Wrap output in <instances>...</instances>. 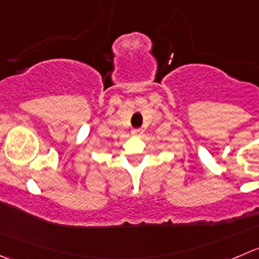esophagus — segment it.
<instances>
[{
  "label": "esophagus",
  "instance_id": "1",
  "mask_svg": "<svg viewBox=\"0 0 259 259\" xmlns=\"http://www.w3.org/2000/svg\"><path fill=\"white\" fill-rule=\"evenodd\" d=\"M143 134V130L142 129H134L132 130V135L133 137H140Z\"/></svg>",
  "mask_w": 259,
  "mask_h": 259
}]
</instances>
